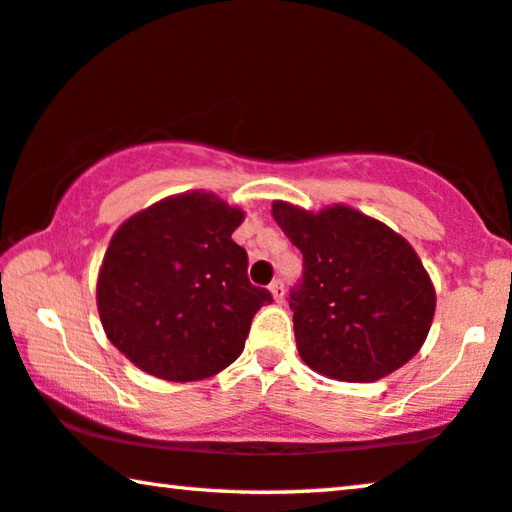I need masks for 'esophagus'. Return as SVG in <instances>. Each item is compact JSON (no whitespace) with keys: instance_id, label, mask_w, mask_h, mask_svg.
Masks as SVG:
<instances>
[{"instance_id":"1","label":"esophagus","mask_w":512,"mask_h":512,"mask_svg":"<svg viewBox=\"0 0 512 512\" xmlns=\"http://www.w3.org/2000/svg\"><path fill=\"white\" fill-rule=\"evenodd\" d=\"M271 294H273V299H276V303L285 301V285H282V280L271 282Z\"/></svg>"}]
</instances>
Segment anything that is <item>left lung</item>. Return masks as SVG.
Here are the masks:
<instances>
[{
  "label": "left lung",
  "mask_w": 512,
  "mask_h": 512,
  "mask_svg": "<svg viewBox=\"0 0 512 512\" xmlns=\"http://www.w3.org/2000/svg\"><path fill=\"white\" fill-rule=\"evenodd\" d=\"M273 218L303 255L289 289L305 365L338 381H377L414 356L434 317V287L414 248L349 207L319 213L273 202Z\"/></svg>",
  "instance_id": "obj_1"
}]
</instances>
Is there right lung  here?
<instances>
[{
  "instance_id": "1",
  "label": "right lung",
  "mask_w": 512,
  "mask_h": 512,
  "mask_svg": "<svg viewBox=\"0 0 512 512\" xmlns=\"http://www.w3.org/2000/svg\"><path fill=\"white\" fill-rule=\"evenodd\" d=\"M241 220V209L195 190L114 232L98 276V315L137 368L197 381L239 358L255 312L273 301L248 280V253L232 239Z\"/></svg>"
}]
</instances>
